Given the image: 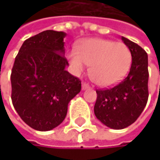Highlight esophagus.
<instances>
[{"instance_id":"obj_1","label":"esophagus","mask_w":160,"mask_h":160,"mask_svg":"<svg viewBox=\"0 0 160 160\" xmlns=\"http://www.w3.org/2000/svg\"><path fill=\"white\" fill-rule=\"evenodd\" d=\"M81 88H82V90H87V89H90V85L87 84L86 82H82Z\"/></svg>"}]
</instances>
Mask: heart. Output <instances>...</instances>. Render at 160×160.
Listing matches in <instances>:
<instances>
[{"label": "heart", "mask_w": 160, "mask_h": 160, "mask_svg": "<svg viewBox=\"0 0 160 160\" xmlns=\"http://www.w3.org/2000/svg\"><path fill=\"white\" fill-rule=\"evenodd\" d=\"M68 58L75 73L79 74L91 65L92 79L100 86H110L121 80L132 63V53L123 42L105 39H90L78 50H71Z\"/></svg>", "instance_id": "b5f03b06"}]
</instances>
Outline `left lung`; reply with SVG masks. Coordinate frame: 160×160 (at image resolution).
<instances>
[{"mask_svg":"<svg viewBox=\"0 0 160 160\" xmlns=\"http://www.w3.org/2000/svg\"><path fill=\"white\" fill-rule=\"evenodd\" d=\"M132 53L128 75L116 86L96 90V118L106 126L121 130L132 124L141 115L148 100V58L144 49L121 37Z\"/></svg>","mask_w":160,"mask_h":160,"instance_id":"8db88e82","label":"left lung"}]
</instances>
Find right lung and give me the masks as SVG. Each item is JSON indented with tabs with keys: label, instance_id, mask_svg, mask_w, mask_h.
<instances>
[{
	"label": "right lung",
	"instance_id": "right-lung-1",
	"mask_svg": "<svg viewBox=\"0 0 160 160\" xmlns=\"http://www.w3.org/2000/svg\"><path fill=\"white\" fill-rule=\"evenodd\" d=\"M63 31L45 30L26 40L12 68V102L29 127L46 132L65 119L81 81L66 70Z\"/></svg>",
	"mask_w": 160,
	"mask_h": 160
}]
</instances>
